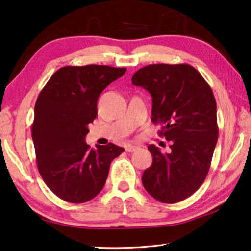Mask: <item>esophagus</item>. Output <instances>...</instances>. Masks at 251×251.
I'll return each instance as SVG.
<instances>
[{
    "mask_svg": "<svg viewBox=\"0 0 251 251\" xmlns=\"http://www.w3.org/2000/svg\"><path fill=\"white\" fill-rule=\"evenodd\" d=\"M136 150H138V147L137 146H133V145H129V146L126 147V151H128V152H132V151H134Z\"/></svg>",
    "mask_w": 251,
    "mask_h": 251,
    "instance_id": "esophagus-1",
    "label": "esophagus"
}]
</instances>
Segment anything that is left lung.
Wrapping results in <instances>:
<instances>
[{
  "mask_svg": "<svg viewBox=\"0 0 251 251\" xmlns=\"http://www.w3.org/2000/svg\"><path fill=\"white\" fill-rule=\"evenodd\" d=\"M152 97L151 121L163 125L159 136L171 141L169 152L155 145L152 163L141 177L156 201L174 204L204 182L215 150L219 126L216 100L208 83L190 64H150L132 75Z\"/></svg>",
  "mask_w": 251,
  "mask_h": 251,
  "instance_id": "left-lung-1",
  "label": "left lung"
}]
</instances>
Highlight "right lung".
<instances>
[{
	"mask_svg": "<svg viewBox=\"0 0 251 251\" xmlns=\"http://www.w3.org/2000/svg\"><path fill=\"white\" fill-rule=\"evenodd\" d=\"M126 68L89 64L57 70L35 104L31 137L39 173L53 194L81 204L96 197L112 161L125 148L114 144L92 150L85 137L97 117L100 93L126 74Z\"/></svg>",
	"mask_w": 251,
	"mask_h": 251,
	"instance_id": "right-lung-1",
	"label": "right lung"
}]
</instances>
